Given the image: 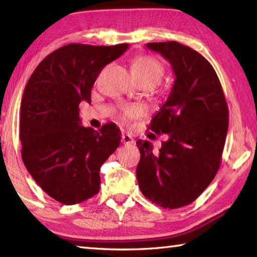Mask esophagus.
Wrapping results in <instances>:
<instances>
[{
    "label": "esophagus",
    "mask_w": 257,
    "mask_h": 257,
    "mask_svg": "<svg viewBox=\"0 0 257 257\" xmlns=\"http://www.w3.org/2000/svg\"><path fill=\"white\" fill-rule=\"evenodd\" d=\"M121 142H122L124 145H132V144H134V143H135L134 138L130 136V135H128V134H123L122 135V137H121Z\"/></svg>",
    "instance_id": "1"
}]
</instances>
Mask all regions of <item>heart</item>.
<instances>
[{
	"instance_id": "b5f03b06",
	"label": "heart",
	"mask_w": 257,
	"mask_h": 257,
	"mask_svg": "<svg viewBox=\"0 0 257 257\" xmlns=\"http://www.w3.org/2000/svg\"><path fill=\"white\" fill-rule=\"evenodd\" d=\"M132 71L135 76L138 78V80L150 79L153 80L155 84L161 80L164 68L162 63L159 60H156L153 56L150 55H142L135 59L132 63ZM142 108L138 106H127L123 108V118L125 120L138 118L142 115Z\"/></svg>"
}]
</instances>
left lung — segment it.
Masks as SVG:
<instances>
[{
  "instance_id": "left-lung-1",
  "label": "left lung",
  "mask_w": 257,
  "mask_h": 257,
  "mask_svg": "<svg viewBox=\"0 0 257 257\" xmlns=\"http://www.w3.org/2000/svg\"><path fill=\"white\" fill-rule=\"evenodd\" d=\"M146 46L169 61L176 79L149 127L167 134L168 141L158 154L151 142H136V175L146 198L172 210L194 202L214 179L228 133V105L215 70L198 52L178 42Z\"/></svg>"
}]
</instances>
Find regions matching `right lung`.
I'll list each match as a JSON object with an SVG mask.
<instances>
[{
  "mask_svg": "<svg viewBox=\"0 0 257 257\" xmlns=\"http://www.w3.org/2000/svg\"><path fill=\"white\" fill-rule=\"evenodd\" d=\"M128 44H68L38 64L25 87L20 105L21 158L45 193L66 205L81 203L99 191V169L120 145L113 123L85 128L81 101L102 69L118 59Z\"/></svg>",
  "mask_w": 257,
  "mask_h": 257,
  "instance_id": "obj_1",
  "label": "right lung"
}]
</instances>
